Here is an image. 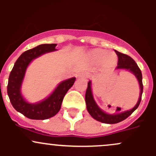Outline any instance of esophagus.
<instances>
[{
    "instance_id": "esophagus-1",
    "label": "esophagus",
    "mask_w": 156,
    "mask_h": 156,
    "mask_svg": "<svg viewBox=\"0 0 156 156\" xmlns=\"http://www.w3.org/2000/svg\"><path fill=\"white\" fill-rule=\"evenodd\" d=\"M77 76H78V78H87L88 74L87 72H81Z\"/></svg>"
}]
</instances>
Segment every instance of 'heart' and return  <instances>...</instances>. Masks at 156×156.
Returning a JSON list of instances; mask_svg holds the SVG:
<instances>
[{
	"label": "heart",
	"instance_id": "b5f03b06",
	"mask_svg": "<svg viewBox=\"0 0 156 156\" xmlns=\"http://www.w3.org/2000/svg\"><path fill=\"white\" fill-rule=\"evenodd\" d=\"M90 58L96 63L103 62L106 67H111L117 62V56L114 53H108L107 50L102 49H95L90 53Z\"/></svg>",
	"mask_w": 156,
	"mask_h": 156
}]
</instances>
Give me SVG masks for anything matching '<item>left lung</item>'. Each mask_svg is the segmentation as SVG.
<instances>
[{"label": "left lung", "mask_w": 156, "mask_h": 156, "mask_svg": "<svg viewBox=\"0 0 156 156\" xmlns=\"http://www.w3.org/2000/svg\"><path fill=\"white\" fill-rule=\"evenodd\" d=\"M115 51L116 54H117L118 57H119L118 66L116 69H125L132 72L136 76V78H137L138 82L140 84V97L137 103L132 109L127 110V111L123 112L109 115L103 112L101 108H100V107L96 103V102L94 101V97H93L92 90H91V81H90L87 83V88L85 94V102L86 106H87V109L88 112L90 113V115L94 119L105 124L119 123V122H121L125 120V119H126L128 116H130L139 106L141 101V98H142L143 90H144V85H143L142 81V72H141V70L138 67L136 62L130 56L120 53V52L117 51V50H115Z\"/></svg>", "instance_id": "left-lung-1"}]
</instances>
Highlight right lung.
Instances as JSON below:
<instances>
[{
  "label": "right lung",
  "mask_w": 156,
  "mask_h": 156,
  "mask_svg": "<svg viewBox=\"0 0 156 156\" xmlns=\"http://www.w3.org/2000/svg\"><path fill=\"white\" fill-rule=\"evenodd\" d=\"M56 44H44L26 50L16 61L10 72L7 84V94L13 108L30 119L44 120L57 114L67 91L72 87L75 78L62 81L53 93L45 100L37 103H28L20 92L26 69L34 59L49 52L56 50Z\"/></svg>",
  "instance_id": "obj_1"
}]
</instances>
